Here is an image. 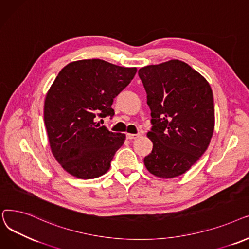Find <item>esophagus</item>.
Instances as JSON below:
<instances>
[{
  "label": "esophagus",
  "instance_id": "1",
  "mask_svg": "<svg viewBox=\"0 0 249 249\" xmlns=\"http://www.w3.org/2000/svg\"><path fill=\"white\" fill-rule=\"evenodd\" d=\"M139 137H140L139 134H126V138H127L128 140H136V139H138Z\"/></svg>",
  "mask_w": 249,
  "mask_h": 249
}]
</instances>
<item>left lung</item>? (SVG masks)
<instances>
[{
  "instance_id": "left-lung-1",
  "label": "left lung",
  "mask_w": 249,
  "mask_h": 249,
  "mask_svg": "<svg viewBox=\"0 0 249 249\" xmlns=\"http://www.w3.org/2000/svg\"><path fill=\"white\" fill-rule=\"evenodd\" d=\"M147 93L153 142L146 168L161 178L186 172L209 147L215 127L213 92L208 81L178 61L139 70Z\"/></svg>"
}]
</instances>
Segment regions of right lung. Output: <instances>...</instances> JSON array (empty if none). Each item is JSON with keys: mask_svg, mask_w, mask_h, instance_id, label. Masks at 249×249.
I'll return each instance as SVG.
<instances>
[{"mask_svg": "<svg viewBox=\"0 0 249 249\" xmlns=\"http://www.w3.org/2000/svg\"><path fill=\"white\" fill-rule=\"evenodd\" d=\"M137 68L98 58L67 65L44 101V124L56 161L73 176L96 178L107 172L125 139L96 124L97 116L114 115L113 99L134 79Z\"/></svg>", "mask_w": 249, "mask_h": 249, "instance_id": "obj_1", "label": "right lung"}]
</instances>
